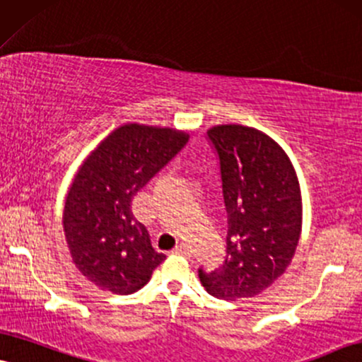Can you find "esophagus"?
<instances>
[{
    "label": "esophagus",
    "instance_id": "esophagus-1",
    "mask_svg": "<svg viewBox=\"0 0 362 362\" xmlns=\"http://www.w3.org/2000/svg\"><path fill=\"white\" fill-rule=\"evenodd\" d=\"M173 254H178V255H190V249L187 244H178L175 249H173Z\"/></svg>",
    "mask_w": 362,
    "mask_h": 362
}]
</instances>
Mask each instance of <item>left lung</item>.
I'll return each instance as SVG.
<instances>
[{
  "label": "left lung",
  "instance_id": "1",
  "mask_svg": "<svg viewBox=\"0 0 362 362\" xmlns=\"http://www.w3.org/2000/svg\"><path fill=\"white\" fill-rule=\"evenodd\" d=\"M207 135L221 160L227 210V257L199 271L218 299L254 297L286 272L303 232V195L289 155L257 128L215 125Z\"/></svg>",
  "mask_w": 362,
  "mask_h": 362
}]
</instances>
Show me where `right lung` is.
<instances>
[{
  "instance_id": "add662e5",
  "label": "right lung",
  "mask_w": 362,
  "mask_h": 362,
  "mask_svg": "<svg viewBox=\"0 0 362 362\" xmlns=\"http://www.w3.org/2000/svg\"><path fill=\"white\" fill-rule=\"evenodd\" d=\"M187 141L184 130L125 123L76 170L65 197L63 230L73 264L98 289L134 294L165 259L132 214V199Z\"/></svg>"
}]
</instances>
